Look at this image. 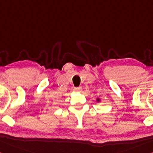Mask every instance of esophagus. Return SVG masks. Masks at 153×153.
Listing matches in <instances>:
<instances>
[{"mask_svg": "<svg viewBox=\"0 0 153 153\" xmlns=\"http://www.w3.org/2000/svg\"><path fill=\"white\" fill-rule=\"evenodd\" d=\"M74 91L76 92H81L82 91V88L81 87H75Z\"/></svg>", "mask_w": 153, "mask_h": 153, "instance_id": "34e87169", "label": "esophagus"}]
</instances>
